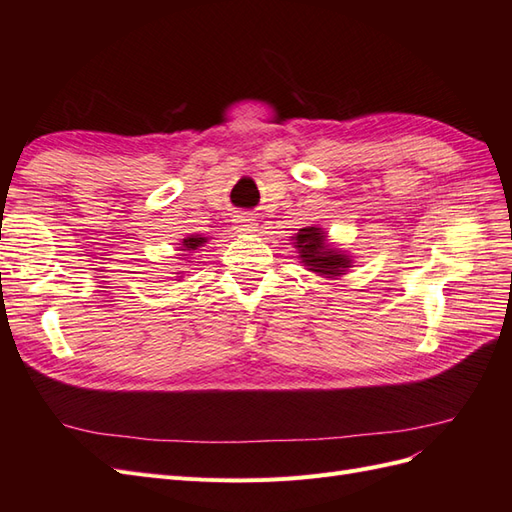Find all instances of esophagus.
<instances>
[{
	"label": "esophagus",
	"instance_id": "34e87169",
	"mask_svg": "<svg viewBox=\"0 0 512 512\" xmlns=\"http://www.w3.org/2000/svg\"><path fill=\"white\" fill-rule=\"evenodd\" d=\"M232 228H235L237 232H252L258 228V222L252 218V215L239 213V215H235V220H232Z\"/></svg>",
	"mask_w": 512,
	"mask_h": 512
}]
</instances>
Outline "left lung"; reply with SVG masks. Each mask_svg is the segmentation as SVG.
Masks as SVG:
<instances>
[{
	"instance_id": "obj_1",
	"label": "left lung",
	"mask_w": 512,
	"mask_h": 512,
	"mask_svg": "<svg viewBox=\"0 0 512 512\" xmlns=\"http://www.w3.org/2000/svg\"><path fill=\"white\" fill-rule=\"evenodd\" d=\"M299 256L305 267L320 275H342L348 267V256L339 254L337 250H327L324 245V232L320 228H301L297 235Z\"/></svg>"
}]
</instances>
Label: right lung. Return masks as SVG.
Segmentation results:
<instances>
[{
    "label": "right lung",
    "instance_id": "obj_1",
    "mask_svg": "<svg viewBox=\"0 0 512 512\" xmlns=\"http://www.w3.org/2000/svg\"><path fill=\"white\" fill-rule=\"evenodd\" d=\"M205 241H207L205 237H198V235H194V237L183 239V247H185V250H198V247L203 245Z\"/></svg>",
    "mask_w": 512,
    "mask_h": 512
}]
</instances>
